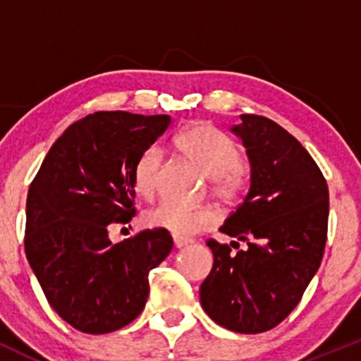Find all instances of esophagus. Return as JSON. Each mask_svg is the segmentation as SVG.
<instances>
[{
  "instance_id": "34e87169",
  "label": "esophagus",
  "mask_w": 361,
  "mask_h": 361,
  "mask_svg": "<svg viewBox=\"0 0 361 361\" xmlns=\"http://www.w3.org/2000/svg\"><path fill=\"white\" fill-rule=\"evenodd\" d=\"M173 243H175V247L180 250V247L188 246V244H192L193 241H192V239H188V238H178V235H175V238H173Z\"/></svg>"
}]
</instances>
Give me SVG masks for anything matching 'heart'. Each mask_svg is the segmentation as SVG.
I'll return each mask as SVG.
<instances>
[{"instance_id":"1","label":"heart","mask_w":361,"mask_h":361,"mask_svg":"<svg viewBox=\"0 0 361 361\" xmlns=\"http://www.w3.org/2000/svg\"><path fill=\"white\" fill-rule=\"evenodd\" d=\"M185 157L212 178V193L222 202H233L241 195L247 181V169L241 161V149L229 134L210 123L200 122L186 127L176 139ZM163 163V149L152 144L140 152L134 166V188L142 197L156 190ZM217 214L209 207L185 209L171 202H161L146 214V224L178 238H186L210 229Z\"/></svg>"}]
</instances>
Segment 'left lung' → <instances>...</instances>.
<instances>
[{"label": "left lung", "instance_id": "obj_1", "mask_svg": "<svg viewBox=\"0 0 361 361\" xmlns=\"http://www.w3.org/2000/svg\"><path fill=\"white\" fill-rule=\"evenodd\" d=\"M231 130L246 147L251 186L221 233L244 240L248 250L234 255L229 244L207 241L214 264L200 287V302L219 326L258 334L297 307L319 270L329 192L316 161L276 122L241 115Z\"/></svg>", "mask_w": 361, "mask_h": 361}]
</instances>
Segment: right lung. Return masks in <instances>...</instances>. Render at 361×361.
<instances>
[{
    "mask_svg": "<svg viewBox=\"0 0 361 361\" xmlns=\"http://www.w3.org/2000/svg\"><path fill=\"white\" fill-rule=\"evenodd\" d=\"M169 123V115L91 114L66 128L32 181L27 259L51 307L81 333L134 321L146 305L149 271L173 250L163 229L109 239L110 224L135 215V161Z\"/></svg>",
    "mask_w": 361,
    "mask_h": 361,
    "instance_id": "obj_1",
    "label": "right lung"
}]
</instances>
